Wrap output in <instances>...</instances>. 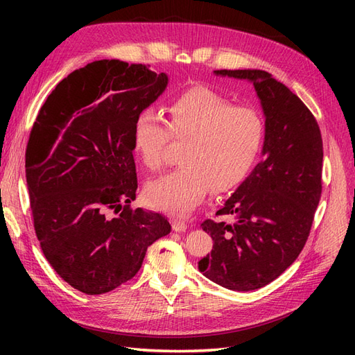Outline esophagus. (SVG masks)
Instances as JSON below:
<instances>
[{
	"label": "esophagus",
	"mask_w": 355,
	"mask_h": 355,
	"mask_svg": "<svg viewBox=\"0 0 355 355\" xmlns=\"http://www.w3.org/2000/svg\"><path fill=\"white\" fill-rule=\"evenodd\" d=\"M187 228H188L187 222H184V220H178V219H175V220H173V230H175L176 232H185V231H187Z\"/></svg>",
	"instance_id": "1"
}]
</instances>
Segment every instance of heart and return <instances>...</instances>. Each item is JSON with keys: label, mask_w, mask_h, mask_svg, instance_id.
I'll return each mask as SVG.
<instances>
[{"label": "heart", "mask_w": 355, "mask_h": 355, "mask_svg": "<svg viewBox=\"0 0 355 355\" xmlns=\"http://www.w3.org/2000/svg\"><path fill=\"white\" fill-rule=\"evenodd\" d=\"M263 139L259 114L234 106L202 85L178 96L168 108V121L154 110L142 111L133 127V148L148 170L164 166L171 142L185 145L179 158L184 167L146 185L148 204L185 216L210 188L214 192L237 188L256 164Z\"/></svg>", "instance_id": "b5f03b06"}]
</instances>
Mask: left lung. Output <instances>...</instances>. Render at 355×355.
<instances>
[{
  "label": "left lung",
  "mask_w": 355,
  "mask_h": 355,
  "mask_svg": "<svg viewBox=\"0 0 355 355\" xmlns=\"http://www.w3.org/2000/svg\"><path fill=\"white\" fill-rule=\"evenodd\" d=\"M214 73L253 83L265 114L263 159L216 211L235 222L201 223L213 249L198 270L223 287L249 292L274 282L304 249L323 188V139L313 112L271 73Z\"/></svg>",
  "instance_id": "left-lung-1"
}]
</instances>
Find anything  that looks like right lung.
I'll use <instances>...</instances> for the list:
<instances>
[{"instance_id":"right-lung-1","label":"right lung","mask_w":355,"mask_h":355,"mask_svg":"<svg viewBox=\"0 0 355 355\" xmlns=\"http://www.w3.org/2000/svg\"><path fill=\"white\" fill-rule=\"evenodd\" d=\"M167 85L166 73L98 60L63 78L38 111L25 154L34 228L46 259L85 295L141 270L171 230L163 214L133 210V127Z\"/></svg>"}]
</instances>
